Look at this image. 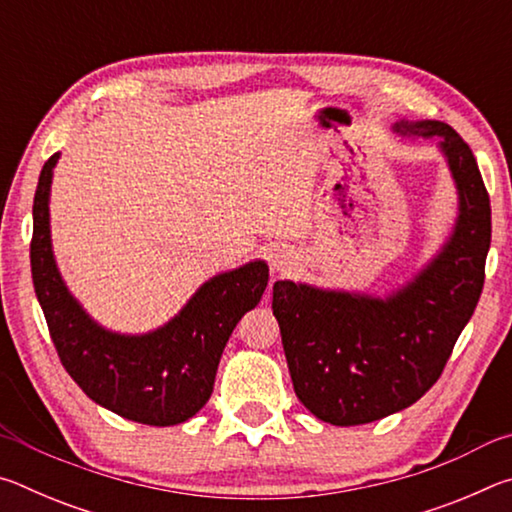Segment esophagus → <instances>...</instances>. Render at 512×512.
<instances>
[{"mask_svg": "<svg viewBox=\"0 0 512 512\" xmlns=\"http://www.w3.org/2000/svg\"><path fill=\"white\" fill-rule=\"evenodd\" d=\"M268 262H271L273 271H289V268L293 266V262H296V257H293L291 250L287 246H273L271 250H268Z\"/></svg>", "mask_w": 512, "mask_h": 512, "instance_id": "1", "label": "esophagus"}]
</instances>
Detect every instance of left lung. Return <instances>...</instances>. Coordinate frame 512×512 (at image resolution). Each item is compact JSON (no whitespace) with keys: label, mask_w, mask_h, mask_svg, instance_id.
<instances>
[{"label":"left lung","mask_w":512,"mask_h":512,"mask_svg":"<svg viewBox=\"0 0 512 512\" xmlns=\"http://www.w3.org/2000/svg\"><path fill=\"white\" fill-rule=\"evenodd\" d=\"M391 131L436 140L445 158L456 219L443 246L384 296L273 284V316L298 400L336 427L375 422L418 402L438 381L483 289L490 198L470 146L436 119H397Z\"/></svg>","instance_id":"obj_1"}]
</instances>
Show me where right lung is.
<instances>
[{
    "instance_id": "1",
    "label": "right lung",
    "mask_w": 512,
    "mask_h": 512,
    "mask_svg": "<svg viewBox=\"0 0 512 512\" xmlns=\"http://www.w3.org/2000/svg\"><path fill=\"white\" fill-rule=\"evenodd\" d=\"M58 158L60 153L51 155L40 171L31 241L33 287L58 357L103 409L151 427L187 422L210 400L232 329L262 300L268 264L250 259L212 275L176 316L149 332L103 327L69 291L56 264L49 201Z\"/></svg>"
}]
</instances>
